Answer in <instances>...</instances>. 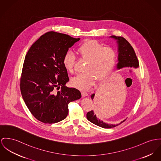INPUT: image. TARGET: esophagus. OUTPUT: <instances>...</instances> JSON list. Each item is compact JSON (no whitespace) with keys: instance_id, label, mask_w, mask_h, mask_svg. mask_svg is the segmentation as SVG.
<instances>
[{"instance_id":"1","label":"esophagus","mask_w":161,"mask_h":161,"mask_svg":"<svg viewBox=\"0 0 161 161\" xmlns=\"http://www.w3.org/2000/svg\"><path fill=\"white\" fill-rule=\"evenodd\" d=\"M82 96H83V97H86V96H88V93H87L86 92H85V91L82 92Z\"/></svg>"}]
</instances>
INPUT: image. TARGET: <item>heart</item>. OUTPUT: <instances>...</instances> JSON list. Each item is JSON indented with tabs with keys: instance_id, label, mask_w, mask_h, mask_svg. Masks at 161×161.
<instances>
[{
	"instance_id": "1",
	"label": "heart",
	"mask_w": 161,
	"mask_h": 161,
	"mask_svg": "<svg viewBox=\"0 0 161 161\" xmlns=\"http://www.w3.org/2000/svg\"><path fill=\"white\" fill-rule=\"evenodd\" d=\"M81 60L87 62L84 74L78 75L71 80L74 86L82 91H87L92 86L96 80H103L109 76L115 67L117 53L110 47L104 45L97 41L89 40L83 43L77 48ZM62 63L69 73L74 70L75 57L67 51L64 56Z\"/></svg>"
}]
</instances>
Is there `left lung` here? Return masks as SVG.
Wrapping results in <instances>:
<instances>
[{
  "mask_svg": "<svg viewBox=\"0 0 161 161\" xmlns=\"http://www.w3.org/2000/svg\"><path fill=\"white\" fill-rule=\"evenodd\" d=\"M111 38L117 40V42L118 43V51H119V55H118V64H117L118 69H121L124 67H134L135 68H137L139 66V62L137 59L136 54L134 51V48L129 43V42L125 40L124 37H116L114 36H111ZM97 102V105H99V108L102 107L105 108L108 107L111 103V99L109 97H99L98 94L95 96V94L91 95V99H94V97ZM98 107V106H97ZM96 112V110H95ZM87 119L93 124H96L98 126H100L102 128L109 129L114 127L119 124L123 123V121H121L119 124L113 125V124H108L103 123L102 121H100L97 117L94 111L93 110L87 112L86 114Z\"/></svg>",
  "mask_w": 161,
  "mask_h": 161,
  "instance_id": "obj_1",
  "label": "left lung"
}]
</instances>
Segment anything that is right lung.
I'll use <instances>...</instances> for the list:
<instances>
[{
  "label": "right lung",
  "instance_id": "1",
  "mask_svg": "<svg viewBox=\"0 0 161 161\" xmlns=\"http://www.w3.org/2000/svg\"><path fill=\"white\" fill-rule=\"evenodd\" d=\"M79 40L50 31L34 43L25 55L20 80L22 97L32 114L43 123L64 119L69 103L81 97L78 89L65 86L69 78L62 63L64 54Z\"/></svg>",
  "mask_w": 161,
  "mask_h": 161
}]
</instances>
